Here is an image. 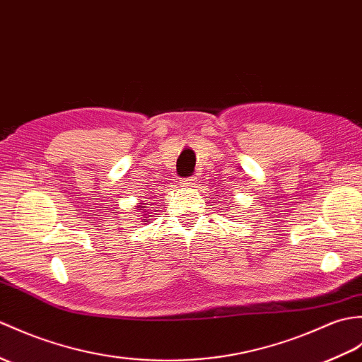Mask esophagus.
Masks as SVG:
<instances>
[{
  "label": "esophagus",
  "mask_w": 362,
  "mask_h": 362,
  "mask_svg": "<svg viewBox=\"0 0 362 362\" xmlns=\"http://www.w3.org/2000/svg\"><path fill=\"white\" fill-rule=\"evenodd\" d=\"M182 185H185V187H192V185H196V177H187L182 180Z\"/></svg>",
  "instance_id": "obj_1"
}]
</instances>
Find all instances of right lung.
Here are the masks:
<instances>
[{"mask_svg": "<svg viewBox=\"0 0 362 362\" xmlns=\"http://www.w3.org/2000/svg\"><path fill=\"white\" fill-rule=\"evenodd\" d=\"M143 208H146V206H139V209H143ZM143 213H145V211H143Z\"/></svg>", "mask_w": 362, "mask_h": 362, "instance_id": "1", "label": "right lung"}]
</instances>
